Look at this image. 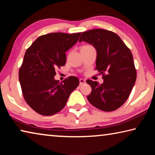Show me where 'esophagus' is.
<instances>
[{
    "label": "esophagus",
    "instance_id": "1",
    "mask_svg": "<svg viewBox=\"0 0 155 155\" xmlns=\"http://www.w3.org/2000/svg\"><path fill=\"white\" fill-rule=\"evenodd\" d=\"M86 83V81L85 79H83V78H81L79 79V85H82L83 84H85Z\"/></svg>",
    "mask_w": 155,
    "mask_h": 155
}]
</instances>
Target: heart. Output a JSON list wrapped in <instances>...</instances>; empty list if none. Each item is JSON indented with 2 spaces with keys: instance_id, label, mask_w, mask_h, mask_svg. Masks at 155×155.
<instances>
[{
  "instance_id": "obj_1",
  "label": "heart",
  "mask_w": 155,
  "mask_h": 155,
  "mask_svg": "<svg viewBox=\"0 0 155 155\" xmlns=\"http://www.w3.org/2000/svg\"><path fill=\"white\" fill-rule=\"evenodd\" d=\"M85 46H89V45H85Z\"/></svg>"
}]
</instances>
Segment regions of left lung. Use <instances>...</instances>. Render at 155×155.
<instances>
[{
	"mask_svg": "<svg viewBox=\"0 0 155 155\" xmlns=\"http://www.w3.org/2000/svg\"><path fill=\"white\" fill-rule=\"evenodd\" d=\"M82 41L96 49L95 70L102 74L104 80L101 85L86 81L91 87L88 101L102 111H115L129 97L137 78L130 50L116 33L102 28L83 32L79 39Z\"/></svg>",
	"mask_w": 155,
	"mask_h": 155,
	"instance_id": "1",
	"label": "left lung"
}]
</instances>
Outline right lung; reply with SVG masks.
I'll use <instances>...</instances> for the list:
<instances>
[{
    "mask_svg": "<svg viewBox=\"0 0 155 155\" xmlns=\"http://www.w3.org/2000/svg\"><path fill=\"white\" fill-rule=\"evenodd\" d=\"M81 33H51L41 35L26 51L19 69L23 97L38 114L49 116L64 109L70 94L79 85L74 76L59 83L57 68L66 62V52L77 43Z\"/></svg>",
    "mask_w": 155,
    "mask_h": 155,
    "instance_id": "1",
    "label": "right lung"
}]
</instances>
